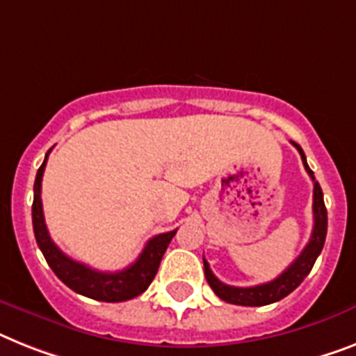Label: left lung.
Here are the masks:
<instances>
[{
    "mask_svg": "<svg viewBox=\"0 0 356 356\" xmlns=\"http://www.w3.org/2000/svg\"><path fill=\"white\" fill-rule=\"evenodd\" d=\"M296 147V151L300 152L302 161H304V167L307 175L311 176V180L315 184L313 187V216H315V224H313V233H311L309 242L304 248V251L298 254L295 262L287 267L286 271L282 273L280 277H277L275 280L267 282V284H260V286L252 287H234L227 286L224 282H220L218 278L214 277L213 271H211L209 264L204 258V271L205 278H207V284L211 286V289L216 293V296H220L222 300H225L227 304L234 305H249V307H254V305H267L273 304V302L282 300L284 296H287L289 293L300 286L304 278L309 275V271L315 266L316 258L322 252L325 242V233H327V211H325L324 205V193L320 189L318 181L315 180V175L307 165V160H305V154L302 151V147L298 143L291 142Z\"/></svg>",
    "mask_w": 356,
    "mask_h": 356,
    "instance_id": "1",
    "label": "left lung"
}]
</instances>
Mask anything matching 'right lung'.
I'll return each instance as SVG.
<instances>
[{
  "label": "right lung",
  "mask_w": 356,
  "mask_h": 356,
  "mask_svg": "<svg viewBox=\"0 0 356 356\" xmlns=\"http://www.w3.org/2000/svg\"><path fill=\"white\" fill-rule=\"evenodd\" d=\"M51 152V151H49ZM38 169L36 181H34V202H32V227H34V236L40 245L47 264L51 266L54 275L60 278L67 287L79 293V295L89 296L99 302H125L134 296L142 295L149 287L154 277H156L158 267H160L161 257L165 252L167 245L171 243L176 231L161 233L158 236L151 238L147 242L145 249L138 257L134 264L125 267L123 271L116 273H102L92 267L79 264L72 258H69L61 251L54 242L51 234L47 231L45 218H43V205H41V178L45 171L47 158Z\"/></svg>",
  "instance_id": "right-lung-1"
}]
</instances>
